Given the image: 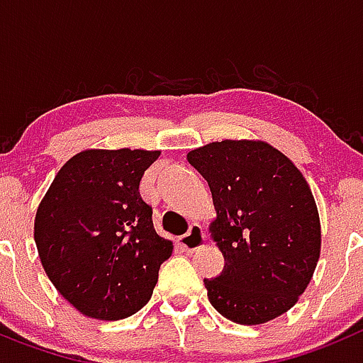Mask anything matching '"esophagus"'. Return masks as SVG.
I'll return each instance as SVG.
<instances>
[{
  "label": "esophagus",
  "instance_id": "esophagus-1",
  "mask_svg": "<svg viewBox=\"0 0 363 363\" xmlns=\"http://www.w3.org/2000/svg\"><path fill=\"white\" fill-rule=\"evenodd\" d=\"M204 242H206V235H204L203 232V226L197 225V223H194V225L190 226V230L181 238V247L184 248L186 252L199 250L201 247H204Z\"/></svg>",
  "mask_w": 363,
  "mask_h": 363
}]
</instances>
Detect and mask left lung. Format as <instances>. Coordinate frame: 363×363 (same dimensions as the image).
<instances>
[{
	"label": "left lung",
	"mask_w": 363,
	"mask_h": 363,
	"mask_svg": "<svg viewBox=\"0 0 363 363\" xmlns=\"http://www.w3.org/2000/svg\"><path fill=\"white\" fill-rule=\"evenodd\" d=\"M206 179L225 256L208 299L226 320L259 325L285 314L305 292L321 250L316 201L289 157L263 140H220L188 153Z\"/></svg>",
	"instance_id": "1"
}]
</instances>
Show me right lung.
<instances>
[{"mask_svg": "<svg viewBox=\"0 0 363 363\" xmlns=\"http://www.w3.org/2000/svg\"><path fill=\"white\" fill-rule=\"evenodd\" d=\"M160 151L86 150L43 195L34 241L56 291L84 316L122 320L150 301L173 242L153 228L138 184Z\"/></svg>", "mask_w": 363, "mask_h": 363, "instance_id": "obj_1", "label": "right lung"}]
</instances>
